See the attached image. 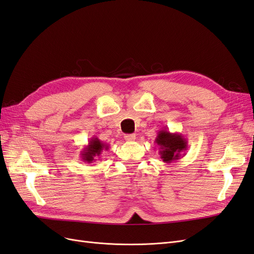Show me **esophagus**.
Listing matches in <instances>:
<instances>
[{
  "instance_id": "esophagus-1",
  "label": "esophagus",
  "mask_w": 254,
  "mask_h": 254,
  "mask_svg": "<svg viewBox=\"0 0 254 254\" xmlns=\"http://www.w3.org/2000/svg\"><path fill=\"white\" fill-rule=\"evenodd\" d=\"M124 137L128 142H133L135 140V134H125Z\"/></svg>"
}]
</instances>
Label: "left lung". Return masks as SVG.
<instances>
[{
  "instance_id": "8db88e82",
  "label": "left lung",
  "mask_w": 254,
  "mask_h": 254,
  "mask_svg": "<svg viewBox=\"0 0 254 254\" xmlns=\"http://www.w3.org/2000/svg\"><path fill=\"white\" fill-rule=\"evenodd\" d=\"M155 143L159 146V155L163 162L170 164L184 157L188 149V141L181 133H172L166 129L158 131Z\"/></svg>"
}]
</instances>
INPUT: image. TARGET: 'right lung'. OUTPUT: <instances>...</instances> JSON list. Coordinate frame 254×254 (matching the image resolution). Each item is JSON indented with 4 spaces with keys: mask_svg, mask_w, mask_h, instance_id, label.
I'll list each match as a JSON object with an SVG mask.
<instances>
[{
    "mask_svg": "<svg viewBox=\"0 0 254 254\" xmlns=\"http://www.w3.org/2000/svg\"><path fill=\"white\" fill-rule=\"evenodd\" d=\"M109 145L102 142L96 136L91 137L88 145L83 147V149L80 151V158L81 161L84 163H93L99 158H101L102 152L104 150H108Z\"/></svg>",
    "mask_w": 254,
    "mask_h": 254,
    "instance_id": "add662e5",
    "label": "right lung"
}]
</instances>
